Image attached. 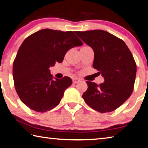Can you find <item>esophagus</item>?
Returning a JSON list of instances; mask_svg holds the SVG:
<instances>
[{
    "label": "esophagus",
    "instance_id": "34e87169",
    "mask_svg": "<svg viewBox=\"0 0 148 148\" xmlns=\"http://www.w3.org/2000/svg\"><path fill=\"white\" fill-rule=\"evenodd\" d=\"M79 82V79L78 78H74L72 80V82H73L74 84H76V83H78Z\"/></svg>",
    "mask_w": 148,
    "mask_h": 148
}]
</instances>
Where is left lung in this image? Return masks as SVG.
Wrapping results in <instances>:
<instances>
[{"label":"left lung","mask_w":148,"mask_h":148,"mask_svg":"<svg viewBox=\"0 0 148 148\" xmlns=\"http://www.w3.org/2000/svg\"><path fill=\"white\" fill-rule=\"evenodd\" d=\"M74 32L92 48V66L104 78L99 85L86 82L88 88L82 98L88 106L101 113L114 111L133 92L136 66L132 53L124 41L106 31Z\"/></svg>","instance_id":"left-lung-1"}]
</instances>
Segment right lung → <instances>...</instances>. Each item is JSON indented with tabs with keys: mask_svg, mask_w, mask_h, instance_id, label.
Wrapping results in <instances>:
<instances>
[{
	"mask_svg": "<svg viewBox=\"0 0 148 148\" xmlns=\"http://www.w3.org/2000/svg\"><path fill=\"white\" fill-rule=\"evenodd\" d=\"M82 45L72 31L43 29L25 39L13 65L15 88L24 104L45 112L60 103L72 81L66 76L53 79L49 68L62 62L69 50Z\"/></svg>",
	"mask_w": 148,
	"mask_h": 148,
	"instance_id": "add662e5",
	"label": "right lung"
}]
</instances>
